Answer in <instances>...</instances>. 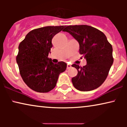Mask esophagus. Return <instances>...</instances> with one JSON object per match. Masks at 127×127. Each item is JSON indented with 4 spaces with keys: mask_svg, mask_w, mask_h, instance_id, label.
<instances>
[{
    "mask_svg": "<svg viewBox=\"0 0 127 127\" xmlns=\"http://www.w3.org/2000/svg\"><path fill=\"white\" fill-rule=\"evenodd\" d=\"M71 67H72V66L70 64H67V69H70Z\"/></svg>",
    "mask_w": 127,
    "mask_h": 127,
    "instance_id": "1",
    "label": "esophagus"
}]
</instances>
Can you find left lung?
Instances as JSON below:
<instances>
[{
	"label": "left lung",
	"instance_id": "8db88e82",
	"mask_svg": "<svg viewBox=\"0 0 127 127\" xmlns=\"http://www.w3.org/2000/svg\"><path fill=\"white\" fill-rule=\"evenodd\" d=\"M79 43L80 54L87 61L83 67L73 64L77 75L72 79L73 85L81 91L98 88L106 79L113 63V48L103 32L86 25H69L63 30Z\"/></svg>",
	"mask_w": 127,
	"mask_h": 127
}]
</instances>
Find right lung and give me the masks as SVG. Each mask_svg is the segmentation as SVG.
I'll use <instances>...</instances> for the list:
<instances>
[{
    "label": "right lung",
    "mask_w": 127,
    "mask_h": 127,
    "mask_svg": "<svg viewBox=\"0 0 127 127\" xmlns=\"http://www.w3.org/2000/svg\"><path fill=\"white\" fill-rule=\"evenodd\" d=\"M64 26H48L29 32L18 46L16 61L21 77L31 89L38 93H48L54 88L61 73L67 64H54L48 57L53 47L54 36Z\"/></svg>",
    "instance_id": "1"
}]
</instances>
